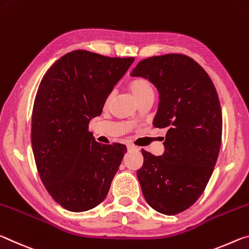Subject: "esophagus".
I'll list each match as a JSON object with an SVG mask.
<instances>
[{
    "instance_id": "esophagus-1",
    "label": "esophagus",
    "mask_w": 249,
    "mask_h": 249,
    "mask_svg": "<svg viewBox=\"0 0 249 249\" xmlns=\"http://www.w3.org/2000/svg\"><path fill=\"white\" fill-rule=\"evenodd\" d=\"M127 148H128V150H136L137 148L134 145H131V144H128L127 145Z\"/></svg>"
}]
</instances>
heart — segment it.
Returning a JSON list of instances; mask_svg holds the SVG:
<instances>
[{"label":"heart","instance_id":"1","mask_svg":"<svg viewBox=\"0 0 249 249\" xmlns=\"http://www.w3.org/2000/svg\"><path fill=\"white\" fill-rule=\"evenodd\" d=\"M130 90H131L132 95L136 98L137 101L141 100L142 98H144L146 96L153 95V88L150 84L149 80H146L144 78H136L133 79L131 83L129 85ZM112 95H110L107 97V103H109L110 99H111Z\"/></svg>","mask_w":249,"mask_h":249}]
</instances>
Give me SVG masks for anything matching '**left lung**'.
<instances>
[{"mask_svg": "<svg viewBox=\"0 0 249 249\" xmlns=\"http://www.w3.org/2000/svg\"><path fill=\"white\" fill-rule=\"evenodd\" d=\"M130 76L157 87L153 125L168 128L162 156L142 150L137 171L142 193L159 213H181L201 196L217 161L223 129L217 91L202 66L181 54L149 57Z\"/></svg>", "mask_w": 249, "mask_h": 249, "instance_id": "8db88e82", "label": "left lung"}]
</instances>
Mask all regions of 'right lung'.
<instances>
[{
  "label": "right lung",
  "mask_w": 249,
  "mask_h": 249,
  "mask_svg": "<svg viewBox=\"0 0 249 249\" xmlns=\"http://www.w3.org/2000/svg\"><path fill=\"white\" fill-rule=\"evenodd\" d=\"M133 62L72 51L40 81L32 113L33 153L45 187L64 209L85 212L107 196L127 148L99 143L88 125Z\"/></svg>",
  "instance_id": "1"
}]
</instances>
